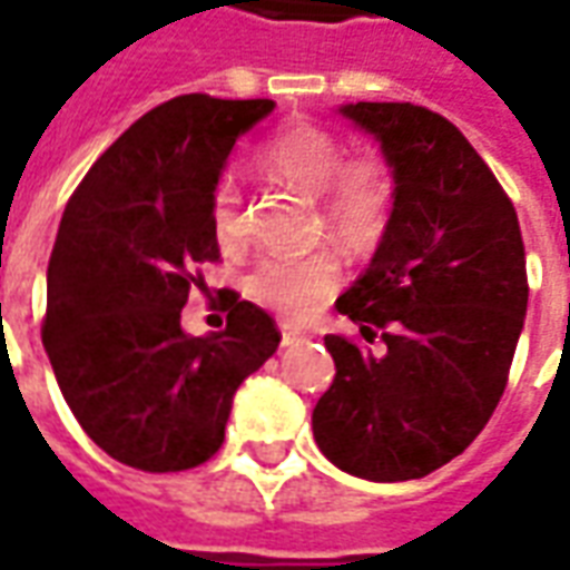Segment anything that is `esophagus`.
Instances as JSON below:
<instances>
[{
  "instance_id": "obj_1",
  "label": "esophagus",
  "mask_w": 570,
  "mask_h": 570,
  "mask_svg": "<svg viewBox=\"0 0 570 570\" xmlns=\"http://www.w3.org/2000/svg\"><path fill=\"white\" fill-rule=\"evenodd\" d=\"M305 338H308L305 333H298V330H293V326H284V333H281V345L293 347L298 345V342H305Z\"/></svg>"
}]
</instances>
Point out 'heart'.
<instances>
[{
  "label": "heart",
  "instance_id": "obj_1",
  "mask_svg": "<svg viewBox=\"0 0 570 570\" xmlns=\"http://www.w3.org/2000/svg\"><path fill=\"white\" fill-rule=\"evenodd\" d=\"M345 157L333 130L289 121L259 146L256 164L265 176L302 195L317 198V216L330 240L347 253H370L387 232L394 213V179L384 161L372 155ZM213 240L223 253H240L247 244L240 191L232 179H219L210 195ZM338 262L330 253L305 259H262L247 277V293L262 308L289 321L317 314L338 286Z\"/></svg>",
  "mask_w": 570,
  "mask_h": 570
}]
</instances>
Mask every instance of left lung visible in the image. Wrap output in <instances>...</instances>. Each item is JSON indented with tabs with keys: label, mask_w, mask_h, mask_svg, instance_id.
<instances>
[{
	"label": "left lung",
	"mask_w": 570,
	"mask_h": 570,
	"mask_svg": "<svg viewBox=\"0 0 570 570\" xmlns=\"http://www.w3.org/2000/svg\"><path fill=\"white\" fill-rule=\"evenodd\" d=\"M394 176V213L335 308L382 351L326 335L335 379L311 424L338 470L372 482L433 473L485 428L528 308L525 247L489 164L415 104H345Z\"/></svg>",
	"instance_id": "left-lung-1"
}]
</instances>
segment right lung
<instances>
[{"label":"right lung","mask_w":570,"mask_h":570,"mask_svg":"<svg viewBox=\"0 0 570 570\" xmlns=\"http://www.w3.org/2000/svg\"><path fill=\"white\" fill-rule=\"evenodd\" d=\"M274 100L183 94L134 121L69 198L48 262L42 342L81 430L121 464L176 473L219 452L240 382L281 345L225 293V330L188 335V289L219 259L210 195Z\"/></svg>","instance_id":"obj_1"}]
</instances>
